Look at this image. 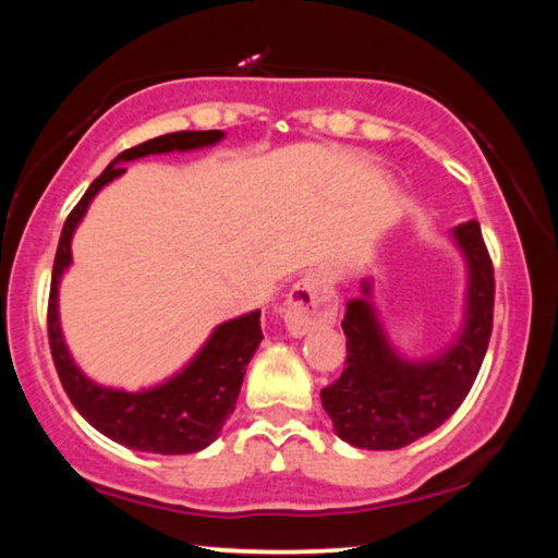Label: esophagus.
Segmentation results:
<instances>
[{"label":"esophagus","mask_w":558,"mask_h":558,"mask_svg":"<svg viewBox=\"0 0 558 558\" xmlns=\"http://www.w3.org/2000/svg\"><path fill=\"white\" fill-rule=\"evenodd\" d=\"M337 295L325 276H305L292 286L286 300V325L292 337L315 332L319 327L335 325Z\"/></svg>","instance_id":"34e87169"}]
</instances>
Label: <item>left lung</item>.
Here are the masks:
<instances>
[{"mask_svg":"<svg viewBox=\"0 0 558 558\" xmlns=\"http://www.w3.org/2000/svg\"><path fill=\"white\" fill-rule=\"evenodd\" d=\"M456 235L470 266L468 323L440 359L403 362L386 344L369 302H347V366L319 396L337 436L356 448L399 450L428 436L460 409L477 379L493 335L495 268L477 221L460 223Z\"/></svg>","mask_w":558,"mask_h":558,"instance_id":"8db88e82","label":"left lung"}]
</instances>
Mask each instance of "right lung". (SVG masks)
I'll list each match as a JSON object with an SVG mask.
<instances>
[{"label":"right lung","mask_w":558,"mask_h":558,"mask_svg":"<svg viewBox=\"0 0 558 558\" xmlns=\"http://www.w3.org/2000/svg\"><path fill=\"white\" fill-rule=\"evenodd\" d=\"M221 137V130L169 132V135L147 140L143 145L120 153L116 162L106 167V172L88 186V192L73 206V211L63 223L59 248H56L49 313H46L53 366L75 411L93 428H98L102 436L132 450L159 452V456H184V452L206 448L219 436L241 393L245 366H248L251 356L256 354L263 339L260 313L243 315L216 327V332L199 356L165 386L140 393L102 389V386L88 381L75 369L69 352H65L59 327V280L71 263V235L83 219V214H86L90 199L98 194V189L125 172V167L120 162H130V159L145 155L172 153V149L214 145Z\"/></svg>","instance_id":"right-lung-1"}]
</instances>
